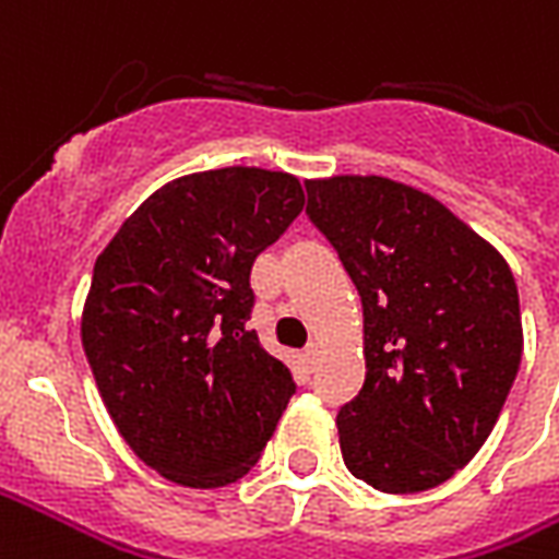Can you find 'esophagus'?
<instances>
[{
	"instance_id": "1",
	"label": "esophagus",
	"mask_w": 559,
	"mask_h": 559,
	"mask_svg": "<svg viewBox=\"0 0 559 559\" xmlns=\"http://www.w3.org/2000/svg\"><path fill=\"white\" fill-rule=\"evenodd\" d=\"M305 364H308L310 369H317V364H319V346H317V343H310V346L305 348Z\"/></svg>"
}]
</instances>
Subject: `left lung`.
Listing matches in <instances>:
<instances>
[{"instance_id": "8db88e82", "label": "left lung", "mask_w": 559, "mask_h": 559, "mask_svg": "<svg viewBox=\"0 0 559 559\" xmlns=\"http://www.w3.org/2000/svg\"><path fill=\"white\" fill-rule=\"evenodd\" d=\"M308 216L364 301V390L340 407L348 472L381 492L440 487L478 454L516 381L513 272L433 195L381 176L305 181Z\"/></svg>"}]
</instances>
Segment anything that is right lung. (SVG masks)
<instances>
[{
	"instance_id": "add662e5",
	"label": "right lung",
	"mask_w": 559,
	"mask_h": 559,
	"mask_svg": "<svg viewBox=\"0 0 559 559\" xmlns=\"http://www.w3.org/2000/svg\"><path fill=\"white\" fill-rule=\"evenodd\" d=\"M301 207L289 173H193L148 195L96 258L81 346L122 440L173 484L240 480L296 393L246 322L251 263Z\"/></svg>"
}]
</instances>
